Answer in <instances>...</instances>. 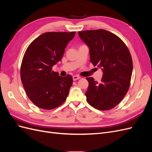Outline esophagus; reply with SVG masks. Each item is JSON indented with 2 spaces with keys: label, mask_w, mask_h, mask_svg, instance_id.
<instances>
[{
  "label": "esophagus",
  "mask_w": 152,
  "mask_h": 152,
  "mask_svg": "<svg viewBox=\"0 0 152 152\" xmlns=\"http://www.w3.org/2000/svg\"><path fill=\"white\" fill-rule=\"evenodd\" d=\"M80 79V77H79V76H77V75H74V76H73V80H79V79Z\"/></svg>",
  "instance_id": "esophagus-1"
}]
</instances>
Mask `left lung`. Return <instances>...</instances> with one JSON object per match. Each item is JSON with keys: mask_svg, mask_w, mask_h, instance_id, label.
Returning <instances> with one entry per match:
<instances>
[{"mask_svg": "<svg viewBox=\"0 0 152 152\" xmlns=\"http://www.w3.org/2000/svg\"><path fill=\"white\" fill-rule=\"evenodd\" d=\"M78 34L89 49L90 61L103 72L100 83L93 77L86 78L87 102L100 110L112 109L122 100L130 86L132 60L129 50L118 37L103 29Z\"/></svg>", "mask_w": 152, "mask_h": 152, "instance_id": "obj_1", "label": "left lung"}]
</instances>
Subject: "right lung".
I'll use <instances>...</instances> for the list:
<instances>
[{
    "label": "right lung",
    "mask_w": 152,
    "mask_h": 152,
    "mask_svg": "<svg viewBox=\"0 0 152 152\" xmlns=\"http://www.w3.org/2000/svg\"><path fill=\"white\" fill-rule=\"evenodd\" d=\"M75 31L47 32L39 36L27 48L21 66V79L26 94L37 107L51 110L66 100L72 77H63L52 67L61 59Z\"/></svg>",
    "instance_id": "1"
}]
</instances>
